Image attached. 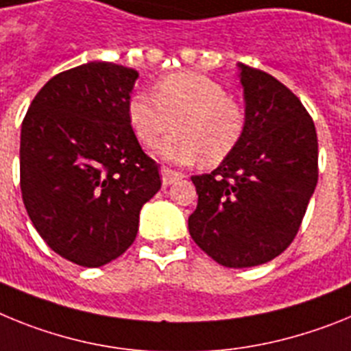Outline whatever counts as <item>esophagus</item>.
<instances>
[{
  "instance_id": "1",
  "label": "esophagus",
  "mask_w": 351,
  "mask_h": 351,
  "mask_svg": "<svg viewBox=\"0 0 351 351\" xmlns=\"http://www.w3.org/2000/svg\"><path fill=\"white\" fill-rule=\"evenodd\" d=\"M160 176H162L164 187H167V185H173L176 180L184 178V175H182V173L173 171V169H169V167H162V169H160Z\"/></svg>"
}]
</instances>
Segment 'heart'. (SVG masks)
<instances>
[{"instance_id": "obj_1", "label": "heart", "mask_w": 351, "mask_h": 351, "mask_svg": "<svg viewBox=\"0 0 351 351\" xmlns=\"http://www.w3.org/2000/svg\"><path fill=\"white\" fill-rule=\"evenodd\" d=\"M130 129L150 146L175 125V132L154 146L160 160L217 166L242 141L245 112L213 79L196 72L166 75L150 91H136L127 104ZM176 123L173 124L172 121Z\"/></svg>"}]
</instances>
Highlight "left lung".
Here are the masks:
<instances>
[{
    "instance_id": "obj_1",
    "label": "left lung",
    "mask_w": 351,
    "mask_h": 351,
    "mask_svg": "<svg viewBox=\"0 0 351 351\" xmlns=\"http://www.w3.org/2000/svg\"><path fill=\"white\" fill-rule=\"evenodd\" d=\"M245 132L208 175L191 176L197 206L189 233L230 268L267 263L293 242L318 182L313 118L276 77L239 63Z\"/></svg>"
}]
</instances>
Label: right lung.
<instances>
[{
	"label": "right lung",
	"instance_id": "add662e5",
	"mask_svg": "<svg viewBox=\"0 0 351 351\" xmlns=\"http://www.w3.org/2000/svg\"><path fill=\"white\" fill-rule=\"evenodd\" d=\"M139 74L90 62L54 75L21 129V193L33 226L65 260L95 268L132 245L139 212L160 189L127 104Z\"/></svg>",
	"mask_w": 351,
	"mask_h": 351
}]
</instances>
